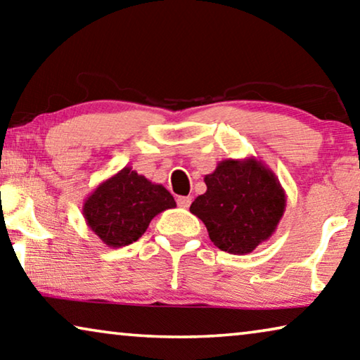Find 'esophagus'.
<instances>
[{
  "instance_id": "1",
  "label": "esophagus",
  "mask_w": 360,
  "mask_h": 360,
  "mask_svg": "<svg viewBox=\"0 0 360 360\" xmlns=\"http://www.w3.org/2000/svg\"><path fill=\"white\" fill-rule=\"evenodd\" d=\"M176 205H179L180 208H188L191 205V196H179V198H176Z\"/></svg>"
}]
</instances>
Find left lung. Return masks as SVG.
<instances>
[{
	"mask_svg": "<svg viewBox=\"0 0 360 360\" xmlns=\"http://www.w3.org/2000/svg\"><path fill=\"white\" fill-rule=\"evenodd\" d=\"M206 191L190 206L203 221L216 248L229 254L252 252L272 238L287 196L277 175L255 157L226 159L205 175Z\"/></svg>",
	"mask_w": 360,
	"mask_h": 360,
	"instance_id": "1",
	"label": "left lung"
}]
</instances>
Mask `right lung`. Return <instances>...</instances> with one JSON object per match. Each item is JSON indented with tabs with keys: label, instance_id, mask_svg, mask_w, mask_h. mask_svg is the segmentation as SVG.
Listing matches in <instances>:
<instances>
[{
	"label": "right lung",
	"instance_id": "add662e5",
	"mask_svg": "<svg viewBox=\"0 0 360 360\" xmlns=\"http://www.w3.org/2000/svg\"><path fill=\"white\" fill-rule=\"evenodd\" d=\"M175 206L164 185L124 167L86 196L83 218L108 248H124L146 233L157 214Z\"/></svg>",
	"mask_w": 360,
	"mask_h": 360
}]
</instances>
